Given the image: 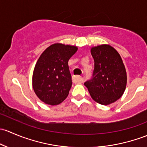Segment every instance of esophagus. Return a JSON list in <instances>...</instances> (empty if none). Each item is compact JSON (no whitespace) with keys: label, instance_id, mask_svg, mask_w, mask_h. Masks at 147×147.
<instances>
[{"label":"esophagus","instance_id":"34e87169","mask_svg":"<svg viewBox=\"0 0 147 147\" xmlns=\"http://www.w3.org/2000/svg\"><path fill=\"white\" fill-rule=\"evenodd\" d=\"M73 81L76 84H81L83 82V78L80 76H76L73 77Z\"/></svg>","mask_w":147,"mask_h":147}]
</instances>
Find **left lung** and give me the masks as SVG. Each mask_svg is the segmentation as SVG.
Here are the masks:
<instances>
[{"instance_id":"obj_1","label":"left lung","mask_w":147,"mask_h":147,"mask_svg":"<svg viewBox=\"0 0 147 147\" xmlns=\"http://www.w3.org/2000/svg\"><path fill=\"white\" fill-rule=\"evenodd\" d=\"M94 59L93 78L84 83L93 100L110 105L122 97L126 88L127 73L119 53L109 45L90 49Z\"/></svg>"}]
</instances>
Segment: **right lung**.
<instances>
[{"instance_id": "1", "label": "right lung", "mask_w": 147, "mask_h": 147, "mask_svg": "<svg viewBox=\"0 0 147 147\" xmlns=\"http://www.w3.org/2000/svg\"><path fill=\"white\" fill-rule=\"evenodd\" d=\"M77 50L76 46L56 43L41 54L33 71L32 87L42 102L57 105L68 96L72 85L68 61Z\"/></svg>"}]
</instances>
